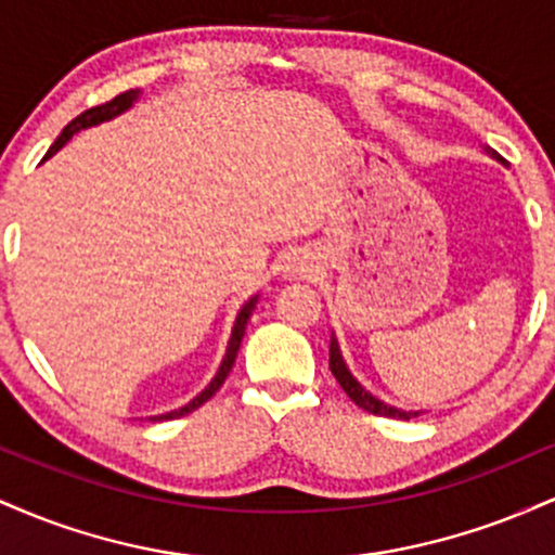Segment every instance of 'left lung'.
Returning <instances> with one entry per match:
<instances>
[{"instance_id":"left-lung-1","label":"left lung","mask_w":555,"mask_h":555,"mask_svg":"<svg viewBox=\"0 0 555 555\" xmlns=\"http://www.w3.org/2000/svg\"><path fill=\"white\" fill-rule=\"evenodd\" d=\"M490 156H495L493 151H490ZM499 158V156H495ZM499 162H503V158H499ZM328 367L331 373H334V378L339 380V386L344 388V393H347L349 399L354 401V404L362 406L365 412H371V415H378V417H393V420H412L417 417L420 412H404V410H397V406L386 404V401H380L378 397H373L371 391H365L358 384V378H354L352 373H349L347 362H344L341 358V349H339V341H336V336L331 334V349H328Z\"/></svg>"}]
</instances>
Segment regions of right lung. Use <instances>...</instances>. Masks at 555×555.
Instances as JSON below:
<instances>
[{
	"mask_svg": "<svg viewBox=\"0 0 555 555\" xmlns=\"http://www.w3.org/2000/svg\"><path fill=\"white\" fill-rule=\"evenodd\" d=\"M138 93H140V91H125V93H119L117 99L106 101V104H101V106H93V109H86V112H82L80 117H75L73 122H69V125L65 127V130H62V135L54 140V145H52V149H49V154L43 156V158L54 156L56 151H60L62 145H65L67 140L75 135V132L86 130V127L101 125V122H109V119L119 117V114L127 112V109H130L132 104H135V101H138ZM256 302H258V295L247 299V302L242 305V308H240V313H237V321H234V328H232V336H229V344H227V354H224V360H221L219 371H216V375H214V380H211V384H208L206 388H203V391L197 393V397H195L193 401H190V404L180 406V410H175V412H167V415H154V417H149L151 423H162V420H175V417H182V415H188V412H193V410H197V406H201V404H206V401L211 399L216 391H219L221 384H224V380H227L229 371H232L234 360H237V352H240L242 336H245V326H247V321H250L253 310H256Z\"/></svg>",
	"mask_w": 555,
	"mask_h": 555,
	"instance_id": "right-lung-1",
	"label": "right lung"
}]
</instances>
